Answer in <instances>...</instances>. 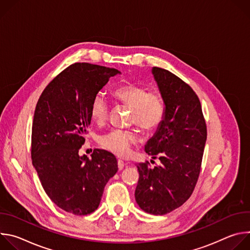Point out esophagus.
<instances>
[{"label": "esophagus", "instance_id": "esophagus-1", "mask_svg": "<svg viewBox=\"0 0 250 250\" xmlns=\"http://www.w3.org/2000/svg\"><path fill=\"white\" fill-rule=\"evenodd\" d=\"M125 162L123 161V160H121V159H119L118 160V167H119V170H123V168L125 167Z\"/></svg>", "mask_w": 250, "mask_h": 250}]
</instances>
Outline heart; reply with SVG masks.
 Here are the masks:
<instances>
[{"mask_svg": "<svg viewBox=\"0 0 250 250\" xmlns=\"http://www.w3.org/2000/svg\"><path fill=\"white\" fill-rule=\"evenodd\" d=\"M113 97L121 104L131 109L130 123L146 130L156 129L165 117V104L156 92L141 85L127 83L113 91ZM110 104L101 94H97L90 105V117L97 125H104L109 118ZM138 135L130 130L113 129L99 137L102 147L115 155L125 157L129 155L132 146L136 145Z\"/></svg>", "mask_w": 250, "mask_h": 250, "instance_id": "heart-1", "label": "heart"}]
</instances>
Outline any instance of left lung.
<instances>
[{"mask_svg":"<svg viewBox=\"0 0 250 250\" xmlns=\"http://www.w3.org/2000/svg\"><path fill=\"white\" fill-rule=\"evenodd\" d=\"M152 73L165 104V117L146 146L159 158L136 165L139 179L134 196L141 209L162 216L182 206L192 195L201 171L207 125L197 94L170 71L153 67Z\"/></svg>","mask_w":250,"mask_h":250,"instance_id":"obj_1","label":"left lung"}]
</instances>
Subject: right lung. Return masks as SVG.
<instances>
[{
	"instance_id": "add662e5",
	"label": "right lung",
	"mask_w": 250,
	"mask_h": 250,
	"mask_svg": "<svg viewBox=\"0 0 250 250\" xmlns=\"http://www.w3.org/2000/svg\"><path fill=\"white\" fill-rule=\"evenodd\" d=\"M120 71L91 63L65 68L42 93L31 129V159L41 183L60 208L85 216L98 208L105 184L118 171L116 156L95 149L80 156L91 123L93 98Z\"/></svg>"
}]
</instances>
